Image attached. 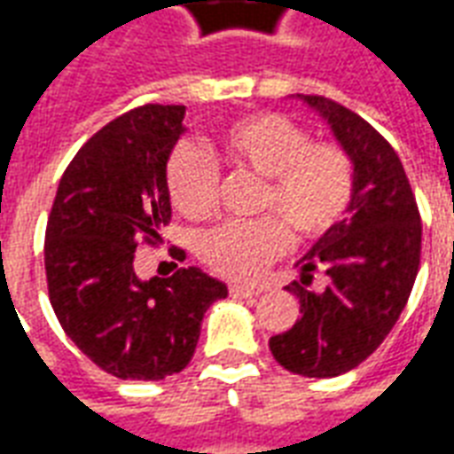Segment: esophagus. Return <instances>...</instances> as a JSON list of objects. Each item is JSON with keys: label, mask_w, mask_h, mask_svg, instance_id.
I'll list each match as a JSON object with an SVG mask.
<instances>
[{"label": "esophagus", "mask_w": 454, "mask_h": 454, "mask_svg": "<svg viewBox=\"0 0 454 454\" xmlns=\"http://www.w3.org/2000/svg\"><path fill=\"white\" fill-rule=\"evenodd\" d=\"M228 294L233 296V299H253V296L260 294V289H255V286L231 285V286H228Z\"/></svg>", "instance_id": "34e87169"}]
</instances>
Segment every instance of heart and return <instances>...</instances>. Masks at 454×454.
<instances>
[{"label":"heart","mask_w":454,"mask_h":454,"mask_svg":"<svg viewBox=\"0 0 454 454\" xmlns=\"http://www.w3.org/2000/svg\"><path fill=\"white\" fill-rule=\"evenodd\" d=\"M214 153L231 168L265 179L260 208L275 211L296 238L324 236L350 207L355 175L348 153L335 143H311L309 133L282 114L231 121L218 133ZM165 179L179 214L201 218L216 207L218 172L194 143H179L169 153ZM281 222L262 216L223 223L204 233L201 257L223 277L255 279L286 250L289 236Z\"/></svg>","instance_id":"b5f03b06"}]
</instances>
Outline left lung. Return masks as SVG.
<instances>
[{
    "instance_id": "8db88e82",
    "label": "left lung",
    "mask_w": 454,
    "mask_h": 454,
    "mask_svg": "<svg viewBox=\"0 0 454 454\" xmlns=\"http://www.w3.org/2000/svg\"><path fill=\"white\" fill-rule=\"evenodd\" d=\"M333 130L352 162L355 189L345 216L316 240L296 267L301 285L286 286L299 299L301 318L270 338L285 370L301 377H338L377 350L399 321L420 265V216L399 155L370 123L340 104L296 94ZM324 269L329 285H303Z\"/></svg>"
}]
</instances>
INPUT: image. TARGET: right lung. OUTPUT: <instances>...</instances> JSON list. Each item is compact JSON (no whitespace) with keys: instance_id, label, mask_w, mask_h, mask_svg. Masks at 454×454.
<instances>
[{"instance_id":"add662e5","label":"right lung","mask_w":454,"mask_h":454,"mask_svg":"<svg viewBox=\"0 0 454 454\" xmlns=\"http://www.w3.org/2000/svg\"><path fill=\"white\" fill-rule=\"evenodd\" d=\"M184 106L145 104L84 143L58 184L45 228L48 294L67 338L119 380L158 381L197 350L201 318L228 289L199 267L143 282L138 240L162 243L172 216L165 169ZM184 260V253H175Z\"/></svg>"}]
</instances>
